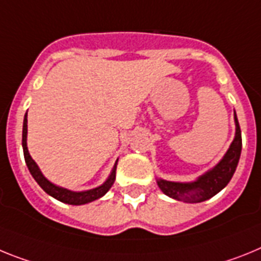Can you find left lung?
<instances>
[{"label":"left lung","mask_w":261,"mask_h":261,"mask_svg":"<svg viewBox=\"0 0 261 261\" xmlns=\"http://www.w3.org/2000/svg\"><path fill=\"white\" fill-rule=\"evenodd\" d=\"M235 126H237V131H235V138L230 148L212 171L206 172L193 182H172V181L159 178L158 185L163 193L177 201L194 203L206 201L221 192L230 182L239 163L240 152H242V133H240L237 114H235Z\"/></svg>","instance_id":"obj_1"}]
</instances>
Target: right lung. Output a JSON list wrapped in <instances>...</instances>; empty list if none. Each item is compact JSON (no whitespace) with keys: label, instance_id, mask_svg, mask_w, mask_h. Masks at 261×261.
Returning a JSON list of instances; mask_svg holds the SVG:
<instances>
[{"label":"right lung","instance_id":"add662e5","mask_svg":"<svg viewBox=\"0 0 261 261\" xmlns=\"http://www.w3.org/2000/svg\"><path fill=\"white\" fill-rule=\"evenodd\" d=\"M26 139H27V113L26 115H24L23 131H22V147H23L24 162H26L27 168H29L30 173L33 174V177L35 178L36 182L39 184V187L42 188L47 194L54 197V198L59 199V201H62V202L69 203V205H84V203L92 202V201H94V199H98L99 197H102L103 194L108 193V190L112 188L113 184H114L117 164L114 165L112 174L109 176L108 180H106L101 187L94 188V189L85 190V192H71V190L64 189V188L56 187V185L49 182V181L43 176L40 169L38 168L36 163L31 159L30 153H29V149H27Z\"/></svg>","mask_w":261,"mask_h":261}]
</instances>
